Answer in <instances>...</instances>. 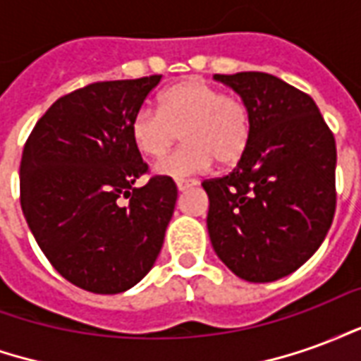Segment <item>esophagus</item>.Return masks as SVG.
I'll return each instance as SVG.
<instances>
[{"instance_id":"34e87169","label":"esophagus","mask_w":361,"mask_h":361,"mask_svg":"<svg viewBox=\"0 0 361 361\" xmlns=\"http://www.w3.org/2000/svg\"><path fill=\"white\" fill-rule=\"evenodd\" d=\"M197 183H199V181H195V180H180L178 181V191H180V193H183V191H188V189L195 188Z\"/></svg>"}]
</instances>
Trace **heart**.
<instances>
[{
  "mask_svg": "<svg viewBox=\"0 0 361 361\" xmlns=\"http://www.w3.org/2000/svg\"><path fill=\"white\" fill-rule=\"evenodd\" d=\"M135 149L147 158H162L178 133L183 147L154 166V173L183 180L207 172L216 160L232 166L245 154L253 133L247 104L209 82L185 79L158 96V111L142 108L129 126Z\"/></svg>",
  "mask_w": 361,
  "mask_h": 361,
  "instance_id": "heart-1",
  "label": "heart"
}]
</instances>
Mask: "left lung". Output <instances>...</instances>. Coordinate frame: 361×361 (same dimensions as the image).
Instances as JSON below:
<instances>
[{
    "label": "left lung",
    "instance_id": "obj_1",
    "mask_svg": "<svg viewBox=\"0 0 361 361\" xmlns=\"http://www.w3.org/2000/svg\"><path fill=\"white\" fill-rule=\"evenodd\" d=\"M247 104L253 133L224 178L203 181L214 253L235 276L272 282L307 261L336 207V145L317 104L259 71L214 75Z\"/></svg>",
    "mask_w": 361,
    "mask_h": 361
}]
</instances>
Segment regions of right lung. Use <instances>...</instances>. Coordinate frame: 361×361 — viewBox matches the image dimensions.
<instances>
[{
    "instance_id": "obj_1",
    "label": "right lung",
    "mask_w": 361,
    "mask_h": 361,
    "mask_svg": "<svg viewBox=\"0 0 361 361\" xmlns=\"http://www.w3.org/2000/svg\"><path fill=\"white\" fill-rule=\"evenodd\" d=\"M160 75L94 82L51 104L20 160V207L38 247L75 286L119 294L152 269L178 189L147 172L129 133ZM119 196H131L129 207Z\"/></svg>"
}]
</instances>
